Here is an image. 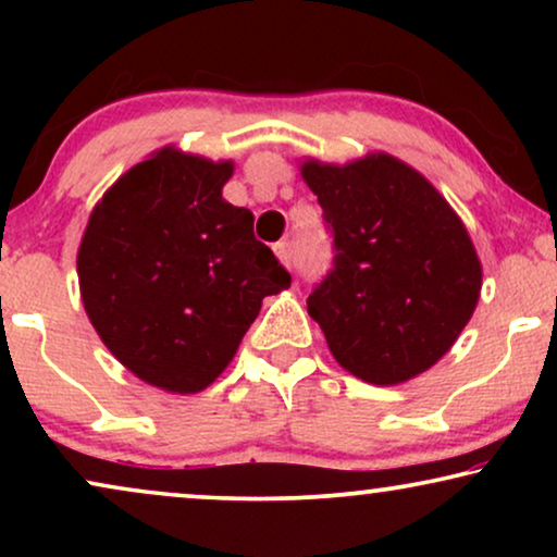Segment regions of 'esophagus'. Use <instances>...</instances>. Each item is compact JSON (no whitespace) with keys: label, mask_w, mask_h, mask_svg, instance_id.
Instances as JSON below:
<instances>
[{"label":"esophagus","mask_w":557,"mask_h":557,"mask_svg":"<svg viewBox=\"0 0 557 557\" xmlns=\"http://www.w3.org/2000/svg\"><path fill=\"white\" fill-rule=\"evenodd\" d=\"M276 256H278V261L286 265V269H292V265H294V250H292V243H286V240L276 243Z\"/></svg>","instance_id":"1"}]
</instances>
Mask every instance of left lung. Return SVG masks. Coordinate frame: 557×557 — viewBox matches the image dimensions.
<instances>
[{"instance_id":"left-lung-1","label":"left lung","mask_w":557,"mask_h":557,"mask_svg":"<svg viewBox=\"0 0 557 557\" xmlns=\"http://www.w3.org/2000/svg\"><path fill=\"white\" fill-rule=\"evenodd\" d=\"M324 210L334 269L309 294L334 360L372 385L436 364L474 314L482 263L459 215L391 154L301 164Z\"/></svg>"}]
</instances>
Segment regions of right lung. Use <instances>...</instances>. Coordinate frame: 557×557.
Wrapping results in <instances>:
<instances>
[{
  "instance_id": "add662e5",
  "label": "right lung",
  "mask_w": 557,
  "mask_h": 557,
  "mask_svg": "<svg viewBox=\"0 0 557 557\" xmlns=\"http://www.w3.org/2000/svg\"><path fill=\"white\" fill-rule=\"evenodd\" d=\"M233 162L164 147L101 197L78 248L98 337L144 383L200 393L233 360L265 296L292 273L223 200Z\"/></svg>"
}]
</instances>
